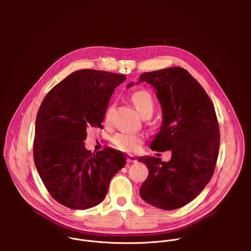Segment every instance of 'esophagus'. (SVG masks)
<instances>
[{
	"label": "esophagus",
	"instance_id": "34e87169",
	"mask_svg": "<svg viewBox=\"0 0 251 251\" xmlns=\"http://www.w3.org/2000/svg\"><path fill=\"white\" fill-rule=\"evenodd\" d=\"M127 162H128V163H136V162H137V158H136L135 156L130 155V156L127 157Z\"/></svg>",
	"mask_w": 251,
	"mask_h": 251
}]
</instances>
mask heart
Here are the masks:
<instances>
[{
  "instance_id": "obj_1",
  "label": "heart",
  "mask_w": 251,
  "mask_h": 251,
  "mask_svg": "<svg viewBox=\"0 0 251 251\" xmlns=\"http://www.w3.org/2000/svg\"><path fill=\"white\" fill-rule=\"evenodd\" d=\"M131 100L142 117L152 116L155 101L153 95L147 90H138L131 95ZM112 112V106H109L105 112V119L108 120ZM112 144L118 150L125 153H136L143 143V136L132 133H117L111 139Z\"/></svg>"
}]
</instances>
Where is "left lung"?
Listing matches in <instances>:
<instances>
[{
	"label": "left lung",
	"mask_w": 251,
	"mask_h": 251,
	"mask_svg": "<svg viewBox=\"0 0 251 251\" xmlns=\"http://www.w3.org/2000/svg\"><path fill=\"white\" fill-rule=\"evenodd\" d=\"M142 81L156 89L163 110L160 132L150 147L171 150L172 158L169 162L156 157L138 159L149 170L140 196L159 208L176 209L197 198L213 175L220 150L217 114L204 89L182 67L144 73L138 82Z\"/></svg>",
	"instance_id": "obj_1"
}]
</instances>
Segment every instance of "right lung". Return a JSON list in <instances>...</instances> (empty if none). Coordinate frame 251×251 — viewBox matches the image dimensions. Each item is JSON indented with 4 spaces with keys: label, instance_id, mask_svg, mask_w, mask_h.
Returning <instances> with one entry per match:
<instances>
[{
    "label": "right lung",
    "instance_id": "add662e5",
    "mask_svg": "<svg viewBox=\"0 0 251 251\" xmlns=\"http://www.w3.org/2000/svg\"><path fill=\"white\" fill-rule=\"evenodd\" d=\"M126 75L103 70L75 71L45 97L35 120L33 160L44 185L60 204L86 209L100 203L113 176L126 165L112 148L91 153L89 127H102L114 89Z\"/></svg>",
    "mask_w": 251,
    "mask_h": 251
}]
</instances>
